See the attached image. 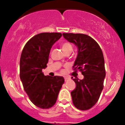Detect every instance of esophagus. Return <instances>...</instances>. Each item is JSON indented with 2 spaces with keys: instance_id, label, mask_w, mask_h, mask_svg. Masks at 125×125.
Segmentation results:
<instances>
[{
  "instance_id": "1",
  "label": "esophagus",
  "mask_w": 125,
  "mask_h": 125,
  "mask_svg": "<svg viewBox=\"0 0 125 125\" xmlns=\"http://www.w3.org/2000/svg\"><path fill=\"white\" fill-rule=\"evenodd\" d=\"M68 79V77H65V82L67 81Z\"/></svg>"
}]
</instances>
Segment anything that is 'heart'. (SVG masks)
<instances>
[{
  "mask_svg": "<svg viewBox=\"0 0 125 125\" xmlns=\"http://www.w3.org/2000/svg\"><path fill=\"white\" fill-rule=\"evenodd\" d=\"M61 48L64 53L66 52H71L72 51V46L69 42H63L61 44Z\"/></svg>",
  "mask_w": 125,
  "mask_h": 125,
  "instance_id": "b5f03b06",
  "label": "heart"
}]
</instances>
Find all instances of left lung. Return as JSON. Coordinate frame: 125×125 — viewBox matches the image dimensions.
<instances>
[{"label": "left lung", "mask_w": 125, "mask_h": 125, "mask_svg": "<svg viewBox=\"0 0 125 125\" xmlns=\"http://www.w3.org/2000/svg\"><path fill=\"white\" fill-rule=\"evenodd\" d=\"M63 36L77 47L73 68L84 76L82 80L73 79L76 85L71 93L73 104L80 110H88L97 102L103 90L106 75L103 52L99 44L88 35L63 33Z\"/></svg>", "instance_id": "obj_1"}]
</instances>
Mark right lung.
<instances>
[{
    "instance_id": "add662e5",
    "label": "right lung",
    "mask_w": 125,
    "mask_h": 125,
    "mask_svg": "<svg viewBox=\"0 0 125 125\" xmlns=\"http://www.w3.org/2000/svg\"><path fill=\"white\" fill-rule=\"evenodd\" d=\"M59 32L38 34L28 41L20 60V78L23 89L34 104L42 109L54 105L65 80L42 73L48 62L52 45L62 37Z\"/></svg>"
}]
</instances>
